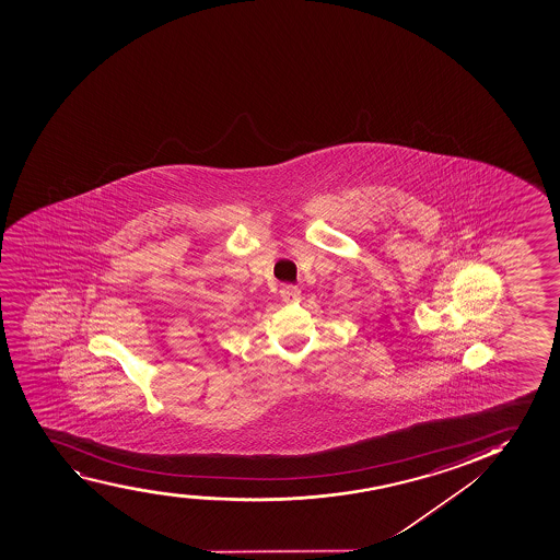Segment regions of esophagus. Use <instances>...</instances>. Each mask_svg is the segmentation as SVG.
Here are the masks:
<instances>
[{"mask_svg": "<svg viewBox=\"0 0 560 560\" xmlns=\"http://www.w3.org/2000/svg\"><path fill=\"white\" fill-rule=\"evenodd\" d=\"M279 292H281V298H283V302H287V304L298 302L300 296H302V290L294 287V284H284L283 289L279 290Z\"/></svg>", "mask_w": 560, "mask_h": 560, "instance_id": "esophagus-1", "label": "esophagus"}]
</instances>
